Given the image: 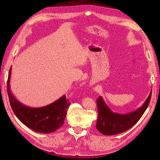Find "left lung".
<instances>
[{
  "mask_svg": "<svg viewBox=\"0 0 160 160\" xmlns=\"http://www.w3.org/2000/svg\"><path fill=\"white\" fill-rule=\"evenodd\" d=\"M151 92L141 107L126 114L113 112L104 102L102 97L97 99L98 118L96 128L101 133L106 135H113L126 131L133 126L142 116L150 103Z\"/></svg>",
  "mask_w": 160,
  "mask_h": 160,
  "instance_id": "obj_1",
  "label": "left lung"
}]
</instances>
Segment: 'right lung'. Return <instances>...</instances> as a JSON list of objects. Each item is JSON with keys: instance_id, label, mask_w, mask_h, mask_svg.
<instances>
[{"instance_id": "right-lung-1", "label": "right lung", "mask_w": 160, "mask_h": 160, "mask_svg": "<svg viewBox=\"0 0 160 160\" xmlns=\"http://www.w3.org/2000/svg\"><path fill=\"white\" fill-rule=\"evenodd\" d=\"M12 67L10 68L7 82L8 94L10 106L15 116L22 123L33 131L42 133H50L63 126L66 118L69 100L66 95L51 104L42 107L32 108L22 104L13 96L10 88Z\"/></svg>"}]
</instances>
